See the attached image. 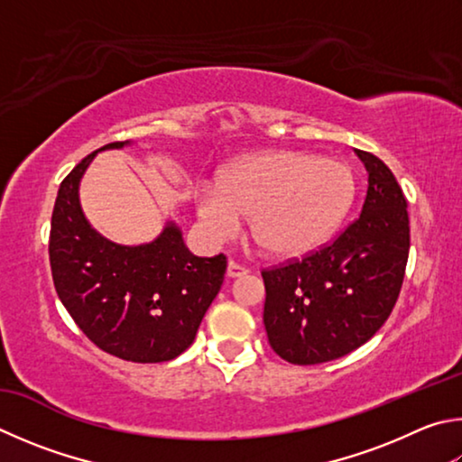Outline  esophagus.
Masks as SVG:
<instances>
[{"label": "esophagus", "mask_w": 462, "mask_h": 462, "mask_svg": "<svg viewBox=\"0 0 462 462\" xmlns=\"http://www.w3.org/2000/svg\"><path fill=\"white\" fill-rule=\"evenodd\" d=\"M246 273H248V268H246V266H242V264H238V263H234V260H230V263H228V268H226V274H228L230 279H238V276L246 274Z\"/></svg>", "instance_id": "34e87169"}]
</instances>
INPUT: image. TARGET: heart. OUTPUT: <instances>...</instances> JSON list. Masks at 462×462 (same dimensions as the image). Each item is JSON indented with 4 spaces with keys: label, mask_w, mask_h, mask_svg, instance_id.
<instances>
[{
    "label": "heart",
    "mask_w": 462,
    "mask_h": 462,
    "mask_svg": "<svg viewBox=\"0 0 462 462\" xmlns=\"http://www.w3.org/2000/svg\"><path fill=\"white\" fill-rule=\"evenodd\" d=\"M356 178L347 163L303 151H260L224 167L217 183H199L196 212L217 242L250 216L256 245L274 256H299L331 236L349 212Z\"/></svg>",
    "instance_id": "1"
}]
</instances>
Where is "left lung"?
I'll list each match as a JSON object with an SVG mask.
<instances>
[{
  "instance_id": "left-lung-1",
  "label": "left lung",
  "mask_w": 462,
  "mask_h": 462,
  "mask_svg": "<svg viewBox=\"0 0 462 462\" xmlns=\"http://www.w3.org/2000/svg\"><path fill=\"white\" fill-rule=\"evenodd\" d=\"M365 202L329 246L263 271L268 343L282 359L315 365L351 354L390 317L408 263L406 198L382 159L356 149Z\"/></svg>"
}]
</instances>
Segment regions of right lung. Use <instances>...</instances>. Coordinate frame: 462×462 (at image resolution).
I'll return each instance as SVG.
<instances>
[{"label":"right lung","mask_w":462,"mask_h":462,"mask_svg":"<svg viewBox=\"0 0 462 462\" xmlns=\"http://www.w3.org/2000/svg\"><path fill=\"white\" fill-rule=\"evenodd\" d=\"M131 141L98 151L123 149ZM98 151L60 183L50 230V266L58 297L80 331L106 354L159 364L183 354L220 291L226 256H196L173 220L145 245L125 246L92 228L80 181Z\"/></svg>","instance_id":"add662e5"}]
</instances>
